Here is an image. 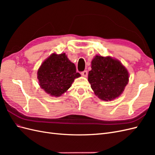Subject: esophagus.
Here are the masks:
<instances>
[{"label":"esophagus","mask_w":155,"mask_h":155,"mask_svg":"<svg viewBox=\"0 0 155 155\" xmlns=\"http://www.w3.org/2000/svg\"><path fill=\"white\" fill-rule=\"evenodd\" d=\"M81 74L83 76H84V77H87V76H88V72H87V70H84L83 72H82L81 73Z\"/></svg>","instance_id":"obj_1"}]
</instances>
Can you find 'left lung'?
Masks as SVG:
<instances>
[{
  "instance_id": "obj_1",
  "label": "left lung",
  "mask_w": 155,
  "mask_h": 155,
  "mask_svg": "<svg viewBox=\"0 0 155 155\" xmlns=\"http://www.w3.org/2000/svg\"><path fill=\"white\" fill-rule=\"evenodd\" d=\"M88 81L100 99L111 101L119 97L129 82V72L120 61L96 55L91 62Z\"/></svg>"
}]
</instances>
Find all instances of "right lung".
<instances>
[{"mask_svg":"<svg viewBox=\"0 0 155 155\" xmlns=\"http://www.w3.org/2000/svg\"><path fill=\"white\" fill-rule=\"evenodd\" d=\"M75 64L65 53H54L45 60L37 71L41 88L51 96L59 97L71 87L74 79L80 77Z\"/></svg>","mask_w":155,"mask_h":155,"instance_id":"add662e5","label":"right lung"}]
</instances>
